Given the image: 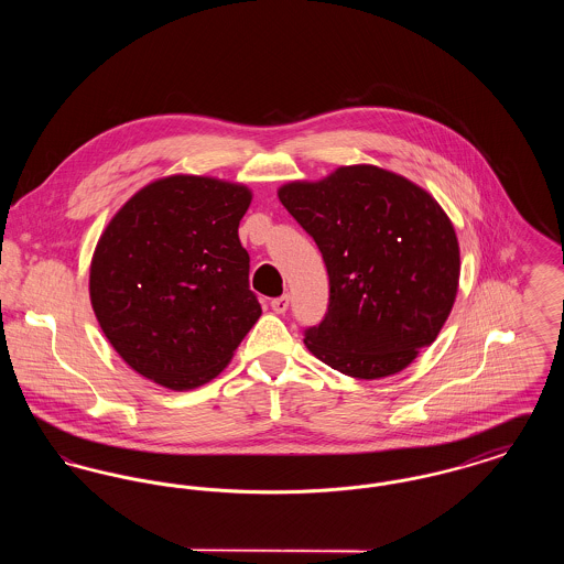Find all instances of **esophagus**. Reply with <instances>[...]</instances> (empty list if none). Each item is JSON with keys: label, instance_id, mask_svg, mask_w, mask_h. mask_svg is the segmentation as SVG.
<instances>
[{"label": "esophagus", "instance_id": "34e87169", "mask_svg": "<svg viewBox=\"0 0 564 564\" xmlns=\"http://www.w3.org/2000/svg\"><path fill=\"white\" fill-rule=\"evenodd\" d=\"M270 306H272V311H274V313H279V315H281V313H285V311H288V306H290V295L283 294L279 295V297H274V300L270 302Z\"/></svg>", "mask_w": 564, "mask_h": 564}]
</instances>
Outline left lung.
<instances>
[{
  "label": "left lung",
  "mask_w": 564,
  "mask_h": 564,
  "mask_svg": "<svg viewBox=\"0 0 564 564\" xmlns=\"http://www.w3.org/2000/svg\"><path fill=\"white\" fill-rule=\"evenodd\" d=\"M279 200L315 239L329 276L323 322L304 345L364 380L395 375L437 338L458 288V241L430 192L375 164L290 182Z\"/></svg>",
  "instance_id": "8db88e82"
}]
</instances>
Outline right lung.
<instances>
[{"mask_svg": "<svg viewBox=\"0 0 564 564\" xmlns=\"http://www.w3.org/2000/svg\"><path fill=\"white\" fill-rule=\"evenodd\" d=\"M251 189L162 177L111 217L90 262V304L109 345L173 391L219 375L262 306L249 290L239 224Z\"/></svg>", "mask_w": 564, "mask_h": 564, "instance_id": "add662e5", "label": "right lung"}]
</instances>
